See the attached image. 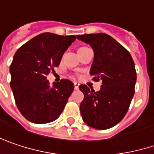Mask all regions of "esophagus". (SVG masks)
Here are the masks:
<instances>
[{
  "label": "esophagus",
  "instance_id": "esophagus-1",
  "mask_svg": "<svg viewBox=\"0 0 154 154\" xmlns=\"http://www.w3.org/2000/svg\"><path fill=\"white\" fill-rule=\"evenodd\" d=\"M74 88H75V90H78V88H79V83L74 82Z\"/></svg>",
  "mask_w": 154,
  "mask_h": 154
}]
</instances>
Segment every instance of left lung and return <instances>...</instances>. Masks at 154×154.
<instances>
[{
	"label": "left lung",
	"mask_w": 154,
	"mask_h": 154,
	"mask_svg": "<svg viewBox=\"0 0 154 154\" xmlns=\"http://www.w3.org/2000/svg\"><path fill=\"white\" fill-rule=\"evenodd\" d=\"M77 38L92 48L90 74L95 80H102L97 92L85 85L79 86L85 95L80 104L83 120L92 128L109 129L120 122L129 109L137 79L134 62L130 53L107 34L78 35Z\"/></svg>",
	"instance_id": "8db88e82"
}]
</instances>
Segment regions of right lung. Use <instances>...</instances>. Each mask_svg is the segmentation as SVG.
Masks as SVG:
<instances>
[{
	"label": "right lung",
	"mask_w": 154,
	"mask_h": 154,
	"mask_svg": "<svg viewBox=\"0 0 154 154\" xmlns=\"http://www.w3.org/2000/svg\"><path fill=\"white\" fill-rule=\"evenodd\" d=\"M75 35L42 33L15 52L10 65V87L23 117L35 124L56 120L74 90V84L62 79L51 86L47 80L57 67L63 53L76 40Z\"/></svg>",
	"instance_id": "1"
}]
</instances>
